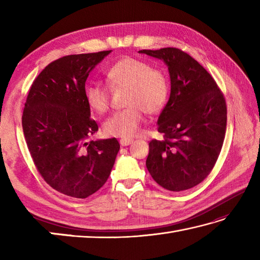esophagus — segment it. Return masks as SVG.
Here are the masks:
<instances>
[{
  "instance_id": "34e87169",
  "label": "esophagus",
  "mask_w": 260,
  "mask_h": 260,
  "mask_svg": "<svg viewBox=\"0 0 260 260\" xmlns=\"http://www.w3.org/2000/svg\"><path fill=\"white\" fill-rule=\"evenodd\" d=\"M119 143H120L121 146H127V145H129V144H132V143H133V140H132V139H121V140H119Z\"/></svg>"
}]
</instances>
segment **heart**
I'll return each instance as SVG.
<instances>
[{
  "label": "heart",
  "instance_id": "obj_1",
  "mask_svg": "<svg viewBox=\"0 0 260 260\" xmlns=\"http://www.w3.org/2000/svg\"><path fill=\"white\" fill-rule=\"evenodd\" d=\"M110 87H128L126 105L128 107L113 113L104 123L105 134L129 139L140 133L145 112H161L169 97V81L162 70L134 57H123L106 70ZM86 102L93 112L105 113L109 106V91L105 86L92 82L86 88Z\"/></svg>",
  "mask_w": 260,
  "mask_h": 260
}]
</instances>
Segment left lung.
Wrapping results in <instances>:
<instances>
[{
    "mask_svg": "<svg viewBox=\"0 0 260 260\" xmlns=\"http://www.w3.org/2000/svg\"><path fill=\"white\" fill-rule=\"evenodd\" d=\"M167 64L171 92L157 119L164 140L150 142L146 168L169 191L198 185L211 172L223 144L227 106L215 81L189 54L176 48L141 50Z\"/></svg>",
    "mask_w": 260,
    "mask_h": 260,
    "instance_id": "1",
    "label": "left lung"
}]
</instances>
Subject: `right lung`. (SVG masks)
Masks as SVG:
<instances>
[{
	"label": "right lung",
	"mask_w": 260,
	"mask_h": 260,
	"mask_svg": "<svg viewBox=\"0 0 260 260\" xmlns=\"http://www.w3.org/2000/svg\"><path fill=\"white\" fill-rule=\"evenodd\" d=\"M112 50L71 54L48 64L26 97L22 127L29 152L47 183L85 199L106 183L119 143L89 141L98 131L85 97L88 76Z\"/></svg>",
	"instance_id": "add662e5"
}]
</instances>
